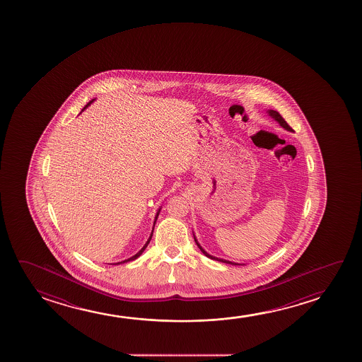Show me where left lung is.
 I'll return each mask as SVG.
<instances>
[{"label": "left lung", "instance_id": "8db88e82", "mask_svg": "<svg viewBox=\"0 0 362 362\" xmlns=\"http://www.w3.org/2000/svg\"><path fill=\"white\" fill-rule=\"evenodd\" d=\"M268 114H269V116H272L273 119H276V121H278V122H279V124H281L282 127H284V129H288V131H292V127H291V126H289V124H288L287 122H286V119H283L282 116L279 115V112H277V111H274V110H269V111H268ZM195 243H197V245H198V247L200 248V251H202V252H203L204 255L206 256V257L211 258V259H215V261H220V262L235 264V266H236V264H238V263L230 262V261H226V259H221V258L214 257V256H211V255H209V253L206 252L205 250H203V247H202V246L199 245L198 241H197V238H195Z\"/></svg>", "mask_w": 362, "mask_h": 362}]
</instances>
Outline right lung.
I'll list each match as a JSON object with an SVG mask.
<instances>
[{"label": "right lung", "mask_w": 362, "mask_h": 362, "mask_svg": "<svg viewBox=\"0 0 362 362\" xmlns=\"http://www.w3.org/2000/svg\"><path fill=\"white\" fill-rule=\"evenodd\" d=\"M93 101H94V99L91 100V101H90V103H88V104H86V106H85L84 109H83V110L86 109V107H88V106H89V105L91 104V103H93ZM159 211H160V209H159L158 213H157V215H156V218H154V223H156V220H157V218H158ZM152 235H153V231H152V233H151V236H149L148 241H147V243H146V245H144V247H142V248H141V250H139V252L136 253V255H134V256H132V257L129 258V259H124V263L129 262V261H134V259H136V258L139 257V256H141V255H142V252H144V250H146V247H147V246H148L149 241H151V238H152ZM119 263H122V262H119ZM119 263H116V264H119Z\"/></svg>", "instance_id": "add662e5"}]
</instances>
